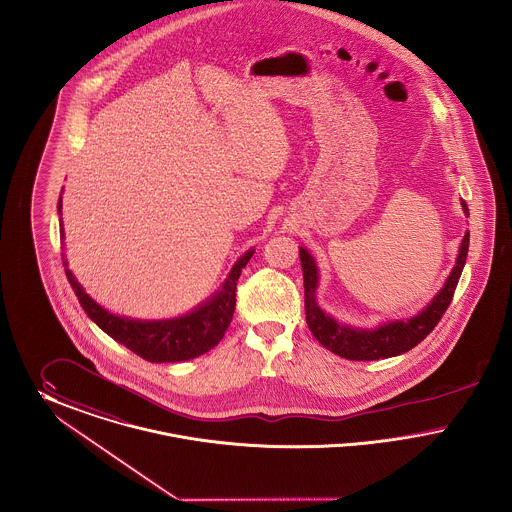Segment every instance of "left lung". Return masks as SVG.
<instances>
[{
	"instance_id": "obj_1",
	"label": "left lung",
	"mask_w": 512,
	"mask_h": 512,
	"mask_svg": "<svg viewBox=\"0 0 512 512\" xmlns=\"http://www.w3.org/2000/svg\"><path fill=\"white\" fill-rule=\"evenodd\" d=\"M460 206L464 216L468 217V206L464 200L460 202ZM468 243H470V233H466L460 243L455 268L449 273L443 289L431 298L430 304L422 312L406 320L403 318V320L381 323L374 329L350 327L347 323H339L323 312L320 304L316 302V289L320 279L316 260L306 248L300 246L298 256H300L302 277H304L306 323L312 335L325 349L347 360H379V358L399 356L403 352L414 349L418 343H422L430 335L431 329L437 325L441 316L445 314V310L449 308L457 289L460 273L466 264Z\"/></svg>"
}]
</instances>
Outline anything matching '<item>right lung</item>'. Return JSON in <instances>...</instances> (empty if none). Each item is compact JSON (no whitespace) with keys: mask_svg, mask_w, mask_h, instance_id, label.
<instances>
[{"mask_svg":"<svg viewBox=\"0 0 512 512\" xmlns=\"http://www.w3.org/2000/svg\"><path fill=\"white\" fill-rule=\"evenodd\" d=\"M63 192V190H61ZM57 212L61 214V198L57 204ZM61 239H63V223H61ZM254 248L244 252L229 271L227 279L214 295L206 302L196 306L189 314L169 320H135L125 316H115L104 306H100L94 298L84 293L81 283L75 279L73 271L67 268V260L63 256L65 275L81 302L82 310L88 318L96 323L102 331H106L111 339L133 350L140 358L148 362H183L196 358L208 350L214 349L223 339L235 312V291L241 271L252 258Z\"/></svg>","mask_w":512,"mask_h":512,"instance_id":"right-lung-1","label":"right lung"}]
</instances>
